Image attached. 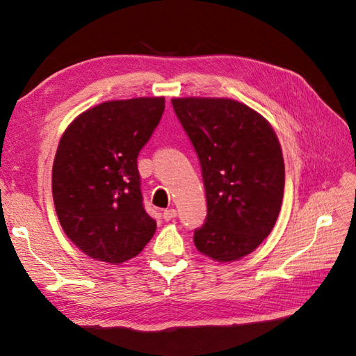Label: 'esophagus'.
I'll return each instance as SVG.
<instances>
[{
  "label": "esophagus",
  "mask_w": 356,
  "mask_h": 356,
  "mask_svg": "<svg viewBox=\"0 0 356 356\" xmlns=\"http://www.w3.org/2000/svg\"><path fill=\"white\" fill-rule=\"evenodd\" d=\"M176 216H177L176 209H166V210H163V218L166 221H171V220L176 218Z\"/></svg>",
  "instance_id": "obj_1"
}]
</instances>
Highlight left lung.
<instances>
[{"instance_id": "1", "label": "left lung", "mask_w": 356, "mask_h": 356, "mask_svg": "<svg viewBox=\"0 0 356 356\" xmlns=\"http://www.w3.org/2000/svg\"><path fill=\"white\" fill-rule=\"evenodd\" d=\"M200 159L207 216L195 229L202 254L231 262L268 237L284 196V160L267 120L231 99H172Z\"/></svg>"}]
</instances>
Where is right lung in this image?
Here are the masks:
<instances>
[{"instance_id":"add662e5","label":"right lung","mask_w":356,"mask_h":356,"mask_svg":"<svg viewBox=\"0 0 356 356\" xmlns=\"http://www.w3.org/2000/svg\"><path fill=\"white\" fill-rule=\"evenodd\" d=\"M163 111V97L105 102L64 131L53 201L65 236L89 257L125 262L152 238L156 222L144 209L136 160Z\"/></svg>"}]
</instances>
